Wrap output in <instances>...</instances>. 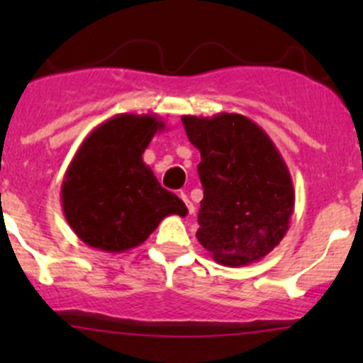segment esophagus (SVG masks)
I'll use <instances>...</instances> for the list:
<instances>
[{"mask_svg": "<svg viewBox=\"0 0 363 363\" xmlns=\"http://www.w3.org/2000/svg\"><path fill=\"white\" fill-rule=\"evenodd\" d=\"M179 196H181V200H182V202H184L186 203V211H188V214L189 216H191L193 214V212H195V207H193V203L191 202H189V199H188V195H186V193H179Z\"/></svg>", "mask_w": 363, "mask_h": 363, "instance_id": "34e87169", "label": "esophagus"}]
</instances>
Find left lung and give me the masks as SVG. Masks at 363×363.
Wrapping results in <instances>:
<instances>
[{"mask_svg": "<svg viewBox=\"0 0 363 363\" xmlns=\"http://www.w3.org/2000/svg\"><path fill=\"white\" fill-rule=\"evenodd\" d=\"M182 124L202 156L199 242L226 267L265 258L286 235L295 208L294 181L281 152L242 113L182 116Z\"/></svg>", "mask_w": 363, "mask_h": 363, "instance_id": "1", "label": "left lung"}]
</instances>
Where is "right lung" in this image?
<instances>
[{
    "instance_id": "obj_1",
    "label": "right lung",
    "mask_w": 363,
    "mask_h": 363,
    "mask_svg": "<svg viewBox=\"0 0 363 363\" xmlns=\"http://www.w3.org/2000/svg\"><path fill=\"white\" fill-rule=\"evenodd\" d=\"M163 130L155 113H117L84 138L61 184L63 214L84 244L124 252L145 242L167 216L188 214L142 158Z\"/></svg>"
}]
</instances>
